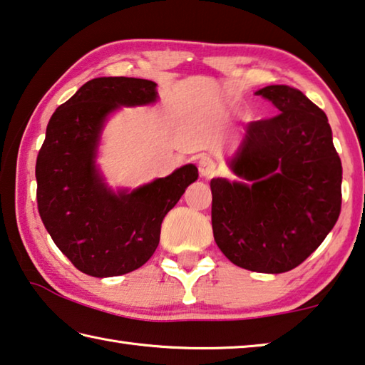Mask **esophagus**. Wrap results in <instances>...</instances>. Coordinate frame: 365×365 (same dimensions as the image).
<instances>
[{"label":"esophagus","instance_id":"34e87169","mask_svg":"<svg viewBox=\"0 0 365 365\" xmlns=\"http://www.w3.org/2000/svg\"><path fill=\"white\" fill-rule=\"evenodd\" d=\"M197 169H200V174L202 177H212L215 174V169H217V164H215V160L211 159L209 156H205L200 159V163H197Z\"/></svg>","mask_w":365,"mask_h":365}]
</instances>
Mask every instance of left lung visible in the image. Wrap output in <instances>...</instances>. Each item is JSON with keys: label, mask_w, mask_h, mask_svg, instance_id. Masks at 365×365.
<instances>
[{"label": "left lung", "mask_w": 365, "mask_h": 365, "mask_svg": "<svg viewBox=\"0 0 365 365\" xmlns=\"http://www.w3.org/2000/svg\"><path fill=\"white\" fill-rule=\"evenodd\" d=\"M279 114L251 122L232 169L246 182L214 178L212 232L220 251L261 274H282L316 251L341 211V160L329 119L298 88L256 91Z\"/></svg>", "instance_id": "left-lung-1"}]
</instances>
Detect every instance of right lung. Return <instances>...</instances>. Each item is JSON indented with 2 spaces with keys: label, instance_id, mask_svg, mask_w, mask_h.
<instances>
[{
  "label": "right lung",
  "instance_id": "1",
  "mask_svg": "<svg viewBox=\"0 0 365 365\" xmlns=\"http://www.w3.org/2000/svg\"><path fill=\"white\" fill-rule=\"evenodd\" d=\"M156 98L151 80L98 77L48 122L35 165L36 205L54 245L86 275H123L148 262L165 214L197 178L188 164L132 193L114 195L104 187L93 160L104 119L119 106Z\"/></svg>",
  "mask_w": 365,
  "mask_h": 365
}]
</instances>
